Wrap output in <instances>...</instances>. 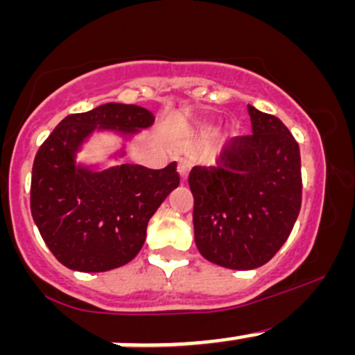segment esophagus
<instances>
[{
    "label": "esophagus",
    "mask_w": 355,
    "mask_h": 355,
    "mask_svg": "<svg viewBox=\"0 0 355 355\" xmlns=\"http://www.w3.org/2000/svg\"><path fill=\"white\" fill-rule=\"evenodd\" d=\"M191 166L192 163L191 159H187V157H180V159H178V173H180L182 182L187 180V175L189 171H191Z\"/></svg>",
    "instance_id": "esophagus-1"
}]
</instances>
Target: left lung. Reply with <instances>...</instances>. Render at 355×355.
<instances>
[{
  "mask_svg": "<svg viewBox=\"0 0 355 355\" xmlns=\"http://www.w3.org/2000/svg\"><path fill=\"white\" fill-rule=\"evenodd\" d=\"M252 134L232 137L214 166H194V237L230 270L266 264L285 244L302 202L299 144L273 114L247 106Z\"/></svg>",
  "mask_w": 355,
  "mask_h": 355,
  "instance_id": "1",
  "label": "left lung"
}]
</instances>
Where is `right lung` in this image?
I'll use <instances>...</instances> for the list:
<instances>
[{
	"label": "right lung",
	"instance_id": "right-lung-1",
	"mask_svg": "<svg viewBox=\"0 0 355 355\" xmlns=\"http://www.w3.org/2000/svg\"><path fill=\"white\" fill-rule=\"evenodd\" d=\"M153 121L142 106L106 103L68 114L41 144L32 166L31 213L63 266L101 273L123 266L142 249L149 220L180 184L177 163L161 170L127 163L92 171L75 166V153L96 128L134 134Z\"/></svg>",
	"mask_w": 355,
	"mask_h": 355
}]
</instances>
